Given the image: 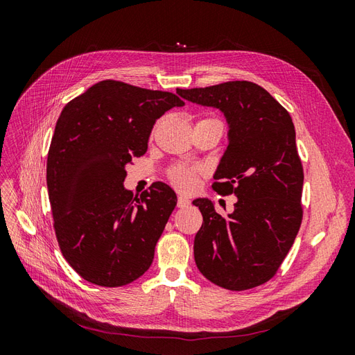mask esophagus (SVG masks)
I'll return each mask as SVG.
<instances>
[{"mask_svg":"<svg viewBox=\"0 0 355 355\" xmlns=\"http://www.w3.org/2000/svg\"><path fill=\"white\" fill-rule=\"evenodd\" d=\"M191 204V201L188 200V197H185V196H179V198H178V207H180V209H185V207H188Z\"/></svg>","mask_w":355,"mask_h":355,"instance_id":"1","label":"esophagus"}]
</instances>
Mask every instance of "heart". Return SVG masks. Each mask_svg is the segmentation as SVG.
I'll use <instances>...</instances> for the list:
<instances>
[{
    "label": "heart",
    "mask_w": 355,
    "mask_h": 355,
    "mask_svg": "<svg viewBox=\"0 0 355 355\" xmlns=\"http://www.w3.org/2000/svg\"><path fill=\"white\" fill-rule=\"evenodd\" d=\"M218 121L216 118H202L198 123H210ZM220 123V121H219ZM170 180L173 182V185L182 191H191L196 187L197 182V170L191 167H175L170 171Z\"/></svg>",
    "instance_id": "b5f03b06"
}]
</instances>
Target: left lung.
Returning a JSON list of instances; mask_svg holds the SVG:
<instances>
[{"instance_id":"1","label":"left lung","mask_w":355,"mask_h":355,"mask_svg":"<svg viewBox=\"0 0 355 355\" xmlns=\"http://www.w3.org/2000/svg\"><path fill=\"white\" fill-rule=\"evenodd\" d=\"M176 93L223 114L228 146L214 171L213 189L237 197L227 218L209 198L192 201L202 214L194 240L197 268L228 290L261 286L280 268L302 222L304 170L292 116L250 81Z\"/></svg>"}]
</instances>
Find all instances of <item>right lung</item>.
<instances>
[{
  "instance_id": "right-lung-1",
  "label": "right lung",
  "mask_w": 355,
  "mask_h": 355,
  "mask_svg": "<svg viewBox=\"0 0 355 355\" xmlns=\"http://www.w3.org/2000/svg\"><path fill=\"white\" fill-rule=\"evenodd\" d=\"M184 105L173 93L105 80L63 108L47 188L60 250L84 280L120 287L151 266L178 197L157 182L133 198L123 185L125 166L146 153L158 118Z\"/></svg>"
}]
</instances>
